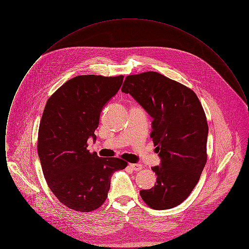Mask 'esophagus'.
<instances>
[{"instance_id":"esophagus-1","label":"esophagus","mask_w":249,"mask_h":249,"mask_svg":"<svg viewBox=\"0 0 249 249\" xmlns=\"http://www.w3.org/2000/svg\"><path fill=\"white\" fill-rule=\"evenodd\" d=\"M130 168L134 171H141L142 169V166L139 163H130Z\"/></svg>"}]
</instances>
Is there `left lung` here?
Segmentation results:
<instances>
[{
  "label": "left lung",
  "instance_id": "8db88e82",
  "mask_svg": "<svg viewBox=\"0 0 249 249\" xmlns=\"http://www.w3.org/2000/svg\"><path fill=\"white\" fill-rule=\"evenodd\" d=\"M122 92L130 93L153 118L150 137L161 159L151 169L154 187L142 201L155 210L176 207L190 196L207 161L208 124L201 102L190 88L156 71L128 75Z\"/></svg>",
  "mask_w": 249,
  "mask_h": 249
}]
</instances>
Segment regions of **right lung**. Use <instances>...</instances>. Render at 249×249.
I'll list each match as a JSON object with an SVG mask.
<instances>
[{"label":"right lung","instance_id":"1","mask_svg":"<svg viewBox=\"0 0 249 249\" xmlns=\"http://www.w3.org/2000/svg\"><path fill=\"white\" fill-rule=\"evenodd\" d=\"M123 75H78L49 97L38 130L37 151L49 189L62 204L81 213L106 201L112 175L127 167L119 158L88 150L101 111L118 92Z\"/></svg>","mask_w":249,"mask_h":249}]
</instances>
